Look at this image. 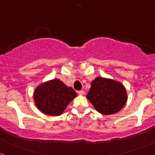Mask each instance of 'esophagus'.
I'll list each match as a JSON object with an SVG mask.
<instances>
[{
    "mask_svg": "<svg viewBox=\"0 0 155 155\" xmlns=\"http://www.w3.org/2000/svg\"><path fill=\"white\" fill-rule=\"evenodd\" d=\"M78 94H79V95H83V94H85V91H84L83 90L79 91H78Z\"/></svg>",
    "mask_w": 155,
    "mask_h": 155,
    "instance_id": "1",
    "label": "esophagus"
}]
</instances>
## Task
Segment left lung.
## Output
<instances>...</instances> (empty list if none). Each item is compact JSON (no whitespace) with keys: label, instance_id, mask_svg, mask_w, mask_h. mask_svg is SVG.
<instances>
[{"label":"left lung","instance_id":"1","mask_svg":"<svg viewBox=\"0 0 155 155\" xmlns=\"http://www.w3.org/2000/svg\"><path fill=\"white\" fill-rule=\"evenodd\" d=\"M86 97L103 115L119 112L127 101L126 89L121 82L103 77H97L92 81Z\"/></svg>","mask_w":155,"mask_h":155}]
</instances>
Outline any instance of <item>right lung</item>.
<instances>
[{"mask_svg": "<svg viewBox=\"0 0 155 155\" xmlns=\"http://www.w3.org/2000/svg\"><path fill=\"white\" fill-rule=\"evenodd\" d=\"M76 97V92L58 79L43 82L36 87L34 100L43 113L57 116L63 113L68 105Z\"/></svg>", "mask_w": 155, "mask_h": 155, "instance_id": "1", "label": "right lung"}]
</instances>
